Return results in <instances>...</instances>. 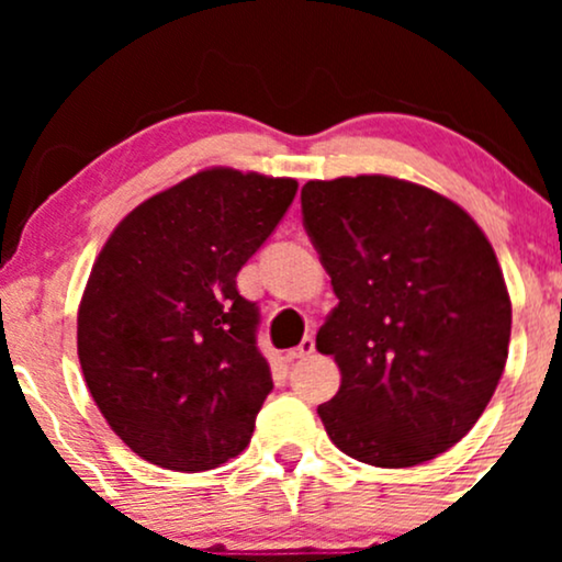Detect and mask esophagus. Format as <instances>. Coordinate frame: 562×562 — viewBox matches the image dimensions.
<instances>
[{
    "label": "esophagus",
    "instance_id": "34e87169",
    "mask_svg": "<svg viewBox=\"0 0 562 562\" xmlns=\"http://www.w3.org/2000/svg\"><path fill=\"white\" fill-rule=\"evenodd\" d=\"M314 348H317V344H314L312 335H306V338H303L299 346L290 348V351H288V362H295V359H303V357H312Z\"/></svg>",
    "mask_w": 562,
    "mask_h": 562
}]
</instances>
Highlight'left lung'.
I'll return each instance as SVG.
<instances>
[{
    "label": "left lung",
    "instance_id": "1",
    "mask_svg": "<svg viewBox=\"0 0 562 562\" xmlns=\"http://www.w3.org/2000/svg\"><path fill=\"white\" fill-rule=\"evenodd\" d=\"M301 214L338 295L317 333L340 367L317 406L327 436L367 465L434 460L505 372L513 306L492 243L449 198L380 173L306 182Z\"/></svg>",
    "mask_w": 562,
    "mask_h": 562
}]
</instances>
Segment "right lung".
Returning <instances> with one entry per match:
<instances>
[{
  "instance_id": "add662e5",
  "label": "right lung",
  "mask_w": 562,
  "mask_h": 562,
  "mask_svg": "<svg viewBox=\"0 0 562 562\" xmlns=\"http://www.w3.org/2000/svg\"><path fill=\"white\" fill-rule=\"evenodd\" d=\"M295 190V179L200 171L137 205L97 256L79 362L102 417L142 460L200 473L248 447L272 372L237 272Z\"/></svg>"
}]
</instances>
